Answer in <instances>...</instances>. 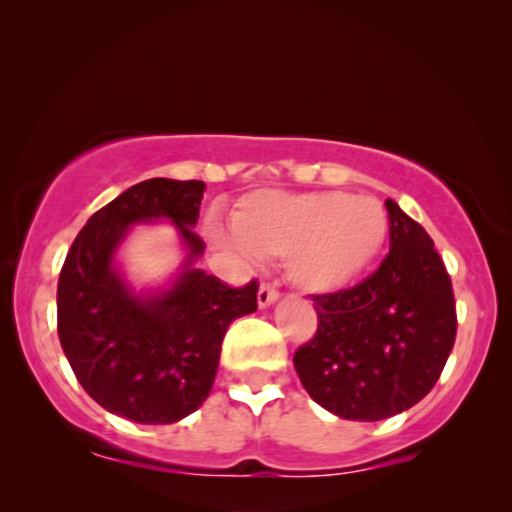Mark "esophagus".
I'll return each mask as SVG.
<instances>
[{"instance_id":"obj_1","label":"esophagus","mask_w":512,"mask_h":512,"mask_svg":"<svg viewBox=\"0 0 512 512\" xmlns=\"http://www.w3.org/2000/svg\"><path fill=\"white\" fill-rule=\"evenodd\" d=\"M277 296H280V289H277L275 285H270V282H263L261 289H258V306L266 308L273 304V301H277Z\"/></svg>"}]
</instances>
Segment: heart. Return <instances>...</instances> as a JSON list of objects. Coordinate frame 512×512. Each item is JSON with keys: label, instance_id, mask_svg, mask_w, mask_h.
Listing matches in <instances>:
<instances>
[{"label": "heart", "instance_id": "heart-1", "mask_svg": "<svg viewBox=\"0 0 512 512\" xmlns=\"http://www.w3.org/2000/svg\"><path fill=\"white\" fill-rule=\"evenodd\" d=\"M232 230L258 256H287L289 277L301 289L334 292L375 261L389 220L370 197L256 192L232 213Z\"/></svg>", "mask_w": 512, "mask_h": 512}]
</instances>
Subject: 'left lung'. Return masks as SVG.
<instances>
[{"instance_id":"1","label":"left lung","mask_w":512,"mask_h":512,"mask_svg":"<svg viewBox=\"0 0 512 512\" xmlns=\"http://www.w3.org/2000/svg\"><path fill=\"white\" fill-rule=\"evenodd\" d=\"M389 254L363 282L315 294L318 330L294 353L315 403L375 422L430 394L456 342L451 275L425 227L387 199Z\"/></svg>"}]
</instances>
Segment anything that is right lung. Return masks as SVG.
Segmentation results:
<instances>
[{"label": "right lung", "mask_w": 512, "mask_h": 512, "mask_svg": "<svg viewBox=\"0 0 512 512\" xmlns=\"http://www.w3.org/2000/svg\"><path fill=\"white\" fill-rule=\"evenodd\" d=\"M201 180L151 178L99 208L75 237L56 289V327L68 363L99 406L142 425H170L206 401L227 325L258 308V282L225 285L185 270L170 292L132 296L111 258L137 220L170 218L189 256L204 242L197 225Z\"/></svg>", "instance_id": "right-lung-1"}]
</instances>
